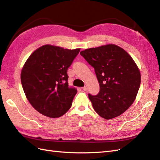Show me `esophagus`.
I'll return each mask as SVG.
<instances>
[{
  "label": "esophagus",
  "instance_id": "34e87169",
  "mask_svg": "<svg viewBox=\"0 0 160 160\" xmlns=\"http://www.w3.org/2000/svg\"><path fill=\"white\" fill-rule=\"evenodd\" d=\"M82 89H83V91H87L88 90V86H85V87H84L83 88H82Z\"/></svg>",
  "mask_w": 160,
  "mask_h": 160
}]
</instances>
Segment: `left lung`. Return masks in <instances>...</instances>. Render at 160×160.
<instances>
[{"mask_svg": "<svg viewBox=\"0 0 160 160\" xmlns=\"http://www.w3.org/2000/svg\"><path fill=\"white\" fill-rule=\"evenodd\" d=\"M80 54L93 67L99 83V94L88 95L95 112L106 119L125 112L136 99L141 80L131 56L115 44L91 48Z\"/></svg>", "mask_w": 160, "mask_h": 160, "instance_id": "8db88e82", "label": "left lung"}]
</instances>
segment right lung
Instances as JSON below:
<instances>
[{
  "label": "right lung",
  "mask_w": 160,
  "mask_h": 160,
  "mask_svg": "<svg viewBox=\"0 0 160 160\" xmlns=\"http://www.w3.org/2000/svg\"><path fill=\"white\" fill-rule=\"evenodd\" d=\"M80 50L46 44L35 50L25 62L21 72L25 95L44 116L60 117L71 108L77 90L69 87L68 69Z\"/></svg>",
  "instance_id": "1"
}]
</instances>
